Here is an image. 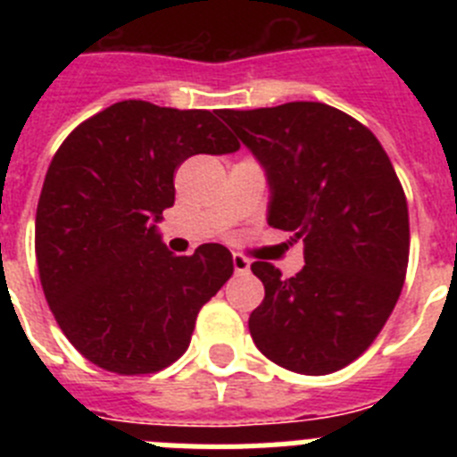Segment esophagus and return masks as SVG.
I'll use <instances>...</instances> for the list:
<instances>
[{"label":"esophagus","mask_w":457,"mask_h":457,"mask_svg":"<svg viewBox=\"0 0 457 457\" xmlns=\"http://www.w3.org/2000/svg\"><path fill=\"white\" fill-rule=\"evenodd\" d=\"M249 268H252V261L247 256L233 253V270H236V274H247Z\"/></svg>","instance_id":"obj_1"}]
</instances>
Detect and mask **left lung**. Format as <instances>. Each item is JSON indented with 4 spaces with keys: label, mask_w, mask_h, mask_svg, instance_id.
Here are the masks:
<instances>
[{
    "label": "left lung",
    "mask_w": 457,
    "mask_h": 457,
    "mask_svg": "<svg viewBox=\"0 0 457 457\" xmlns=\"http://www.w3.org/2000/svg\"><path fill=\"white\" fill-rule=\"evenodd\" d=\"M268 171V224L304 242V270L256 261L265 300L256 348L281 369L327 375L369 350L401 297L410 261L403 185L378 137L325 103L221 109Z\"/></svg>",
    "instance_id": "obj_1"
}]
</instances>
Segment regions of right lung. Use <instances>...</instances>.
I'll return each mask as SVG.
<instances>
[{
  "mask_svg": "<svg viewBox=\"0 0 457 457\" xmlns=\"http://www.w3.org/2000/svg\"><path fill=\"white\" fill-rule=\"evenodd\" d=\"M208 109L123 100L63 139L36 208V263L54 320L79 354L119 375L171 366L201 306L231 278V252L176 256L155 221L176 199L173 173L196 153H233Z\"/></svg>",
  "mask_w": 457,
  "mask_h": 457,
  "instance_id": "add662e5",
  "label": "right lung"
}]
</instances>
